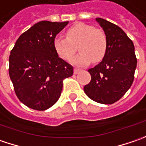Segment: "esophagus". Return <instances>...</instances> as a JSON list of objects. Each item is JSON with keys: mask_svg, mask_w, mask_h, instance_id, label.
Instances as JSON below:
<instances>
[{"mask_svg": "<svg viewBox=\"0 0 146 146\" xmlns=\"http://www.w3.org/2000/svg\"><path fill=\"white\" fill-rule=\"evenodd\" d=\"M80 71H81V69H80V68H74V71H73V72H74V73H75V74H78V73H79Z\"/></svg>", "mask_w": 146, "mask_h": 146, "instance_id": "1", "label": "esophagus"}]
</instances>
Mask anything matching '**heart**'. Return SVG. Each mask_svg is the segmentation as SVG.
<instances>
[{
    "label": "heart",
    "mask_w": 146,
    "mask_h": 146,
    "mask_svg": "<svg viewBox=\"0 0 146 146\" xmlns=\"http://www.w3.org/2000/svg\"><path fill=\"white\" fill-rule=\"evenodd\" d=\"M65 36H58L54 40V50L62 59L70 60L77 50V46L80 53L72 60L74 64L82 66L91 60L98 63L104 59L108 43L101 29L78 23L68 29Z\"/></svg>",
    "instance_id": "heart-1"
}]
</instances>
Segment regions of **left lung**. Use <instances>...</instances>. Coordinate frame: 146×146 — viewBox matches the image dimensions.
<instances>
[{
  "label": "left lung",
  "mask_w": 146,
  "mask_h": 146,
  "mask_svg": "<svg viewBox=\"0 0 146 146\" xmlns=\"http://www.w3.org/2000/svg\"><path fill=\"white\" fill-rule=\"evenodd\" d=\"M96 19L107 36V51L98 65L88 69L92 79L83 89L92 100L110 105L131 87L137 60L134 44L123 29L104 19Z\"/></svg>",
  "instance_id": "left-lung-1"
}]
</instances>
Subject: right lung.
I'll use <instances>...</instances> for the list:
<instances>
[{
	"label": "right lung",
	"mask_w": 146,
	"mask_h": 146,
	"mask_svg": "<svg viewBox=\"0 0 146 146\" xmlns=\"http://www.w3.org/2000/svg\"><path fill=\"white\" fill-rule=\"evenodd\" d=\"M68 22L41 21L23 33L10 51L9 74L16 96L23 105L46 110L59 100L63 81L73 67L58 56L56 35Z\"/></svg>",
	"instance_id": "add662e5"
}]
</instances>
